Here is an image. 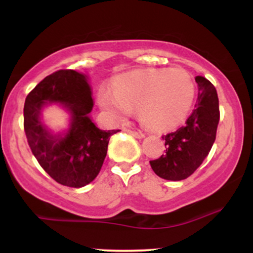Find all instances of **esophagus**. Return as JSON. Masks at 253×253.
Returning a JSON list of instances; mask_svg holds the SVG:
<instances>
[{
    "instance_id": "obj_1",
    "label": "esophagus",
    "mask_w": 253,
    "mask_h": 253,
    "mask_svg": "<svg viewBox=\"0 0 253 253\" xmlns=\"http://www.w3.org/2000/svg\"><path fill=\"white\" fill-rule=\"evenodd\" d=\"M129 134H132L133 136H135V138H138V139L145 138L144 133L143 132H138V130H129Z\"/></svg>"
}]
</instances>
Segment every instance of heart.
Here are the masks:
<instances>
[{
	"label": "heart",
	"instance_id": "1",
	"mask_svg": "<svg viewBox=\"0 0 253 253\" xmlns=\"http://www.w3.org/2000/svg\"><path fill=\"white\" fill-rule=\"evenodd\" d=\"M195 98V83L183 69H144L120 75L113 89L101 88L98 104L113 120L138 108L140 120L153 128H169L184 120Z\"/></svg>",
	"mask_w": 253,
	"mask_h": 253
}]
</instances>
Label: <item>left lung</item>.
Segmentation results:
<instances>
[{
  "instance_id": "left-lung-1",
  "label": "left lung",
  "mask_w": 253,
  "mask_h": 253,
  "mask_svg": "<svg viewBox=\"0 0 253 253\" xmlns=\"http://www.w3.org/2000/svg\"><path fill=\"white\" fill-rule=\"evenodd\" d=\"M199 88L195 109L184 126L164 135L165 155L150 161L156 175L168 181H182L202 164L215 141L219 124V98L210 81L196 76Z\"/></svg>"
}]
</instances>
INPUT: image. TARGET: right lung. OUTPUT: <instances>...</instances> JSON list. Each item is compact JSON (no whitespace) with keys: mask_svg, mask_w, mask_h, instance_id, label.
Wrapping results in <instances>:
<instances>
[{"mask_svg":"<svg viewBox=\"0 0 253 253\" xmlns=\"http://www.w3.org/2000/svg\"><path fill=\"white\" fill-rule=\"evenodd\" d=\"M89 77L74 70H59L45 77L30 94L24 107V127L32 153L54 181L82 188L94 181L106 158L110 135L92 123L94 107ZM57 104L69 113V127L53 132L42 120L47 105Z\"/></svg>","mask_w":253,"mask_h":253,"instance_id":"1","label":"right lung"}]
</instances>
